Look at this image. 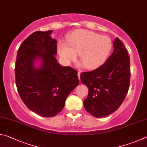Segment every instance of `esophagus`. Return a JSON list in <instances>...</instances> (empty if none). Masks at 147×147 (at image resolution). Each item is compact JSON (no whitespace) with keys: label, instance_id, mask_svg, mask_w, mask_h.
I'll return each instance as SVG.
<instances>
[{"label":"esophagus","instance_id":"obj_1","mask_svg":"<svg viewBox=\"0 0 147 147\" xmlns=\"http://www.w3.org/2000/svg\"><path fill=\"white\" fill-rule=\"evenodd\" d=\"M78 77L80 80V72H78Z\"/></svg>","mask_w":147,"mask_h":147}]
</instances>
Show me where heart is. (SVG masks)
<instances>
[{
    "label": "heart",
    "instance_id": "1",
    "mask_svg": "<svg viewBox=\"0 0 147 147\" xmlns=\"http://www.w3.org/2000/svg\"><path fill=\"white\" fill-rule=\"evenodd\" d=\"M111 39L88 30H77L67 37V43L59 42L58 51L67 63L75 59L79 53L80 66L94 69L102 65L110 54Z\"/></svg>",
    "mask_w": 147,
    "mask_h": 147
}]
</instances>
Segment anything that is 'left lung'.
Returning <instances> with one entry per match:
<instances>
[{
    "label": "left lung",
    "mask_w": 147,
    "mask_h": 147,
    "mask_svg": "<svg viewBox=\"0 0 147 147\" xmlns=\"http://www.w3.org/2000/svg\"><path fill=\"white\" fill-rule=\"evenodd\" d=\"M113 51L102 65L80 74L89 89L84 101L86 111L95 117L112 113L123 103L130 86V57L120 39L113 41Z\"/></svg>",
    "instance_id": "1"
}]
</instances>
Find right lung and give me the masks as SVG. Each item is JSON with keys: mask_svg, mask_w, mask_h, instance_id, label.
<instances>
[{"mask_svg": "<svg viewBox=\"0 0 147 147\" xmlns=\"http://www.w3.org/2000/svg\"><path fill=\"white\" fill-rule=\"evenodd\" d=\"M53 30L35 32L21 45L16 62V86L29 109L45 117L56 115L66 98L79 84L77 72L56 58Z\"/></svg>", "mask_w": 147, "mask_h": 147, "instance_id": "1", "label": "right lung"}]
</instances>
